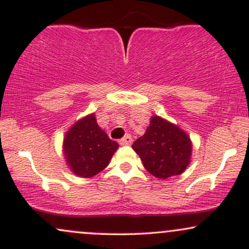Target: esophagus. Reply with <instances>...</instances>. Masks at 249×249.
I'll return each instance as SVG.
<instances>
[{"label":"esophagus","instance_id":"obj_1","mask_svg":"<svg viewBox=\"0 0 249 249\" xmlns=\"http://www.w3.org/2000/svg\"><path fill=\"white\" fill-rule=\"evenodd\" d=\"M131 142H132V137L130 134H127V136H125L124 138L119 141V144L121 145H130Z\"/></svg>","mask_w":249,"mask_h":249}]
</instances>
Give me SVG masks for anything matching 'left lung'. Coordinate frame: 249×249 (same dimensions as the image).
I'll return each instance as SVG.
<instances>
[{
    "label": "left lung",
    "instance_id": "obj_1",
    "mask_svg": "<svg viewBox=\"0 0 249 249\" xmlns=\"http://www.w3.org/2000/svg\"><path fill=\"white\" fill-rule=\"evenodd\" d=\"M132 148L141 157L147 172L156 178L166 179L186 170L192 144L178 126L154 116L146 132L133 142Z\"/></svg>",
    "mask_w": 249,
    "mask_h": 249
}]
</instances>
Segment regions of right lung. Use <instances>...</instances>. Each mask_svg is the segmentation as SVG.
<instances>
[{
	"label": "right lung",
	"instance_id": "obj_1",
	"mask_svg": "<svg viewBox=\"0 0 249 249\" xmlns=\"http://www.w3.org/2000/svg\"><path fill=\"white\" fill-rule=\"evenodd\" d=\"M118 144L97 124L95 115L77 122L64 138V154L72 172L91 178L108 165Z\"/></svg>",
	"mask_w": 249,
	"mask_h": 249
}]
</instances>
